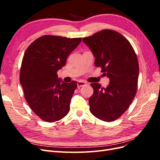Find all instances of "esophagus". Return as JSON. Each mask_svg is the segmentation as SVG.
Wrapping results in <instances>:
<instances>
[{"mask_svg":"<svg viewBox=\"0 0 160 160\" xmlns=\"http://www.w3.org/2000/svg\"><path fill=\"white\" fill-rule=\"evenodd\" d=\"M85 85H86V82H85V81H79L77 82V88H80L83 86H85Z\"/></svg>","mask_w":160,"mask_h":160,"instance_id":"esophagus-1","label":"esophagus"}]
</instances>
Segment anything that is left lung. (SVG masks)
Returning a JSON list of instances; mask_svg holds the SVG:
<instances>
[{"instance_id": "left-lung-1", "label": "left lung", "mask_w": 160, "mask_h": 160, "mask_svg": "<svg viewBox=\"0 0 160 160\" xmlns=\"http://www.w3.org/2000/svg\"><path fill=\"white\" fill-rule=\"evenodd\" d=\"M83 41L95 57V65L109 78L106 88L91 83L93 93L89 99L90 111L104 122L118 119L129 108L136 94L139 63L132 45L117 31L104 29Z\"/></svg>"}]
</instances>
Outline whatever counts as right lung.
I'll use <instances>...</instances> for the list:
<instances>
[{
  "instance_id": "right-lung-1",
  "label": "right lung",
  "mask_w": 160,
  "mask_h": 160,
  "mask_svg": "<svg viewBox=\"0 0 160 160\" xmlns=\"http://www.w3.org/2000/svg\"><path fill=\"white\" fill-rule=\"evenodd\" d=\"M81 41V38L44 35L34 41L24 54L20 83L27 103L43 121L54 122L69 113L77 83H65L57 72Z\"/></svg>"
}]
</instances>
